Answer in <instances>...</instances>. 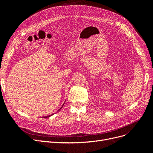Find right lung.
<instances>
[{
	"instance_id": "add662e5",
	"label": "right lung",
	"mask_w": 153,
	"mask_h": 153,
	"mask_svg": "<svg viewBox=\"0 0 153 153\" xmlns=\"http://www.w3.org/2000/svg\"><path fill=\"white\" fill-rule=\"evenodd\" d=\"M64 104H63V105H62V107H61V108H60L58 110V111H59V110L62 108V107H63V105H64ZM53 115V114H51V115H48V116H45V117H43V118H49V117H50L51 116H52Z\"/></svg>"
}]
</instances>
